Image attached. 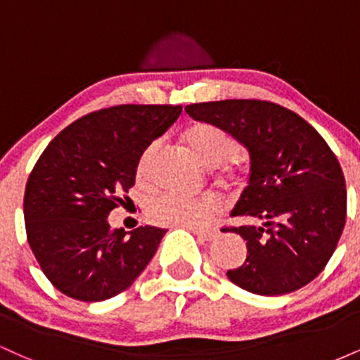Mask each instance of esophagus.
Segmentation results:
<instances>
[{
    "label": "esophagus",
    "instance_id": "34e87169",
    "mask_svg": "<svg viewBox=\"0 0 360 360\" xmlns=\"http://www.w3.org/2000/svg\"><path fill=\"white\" fill-rule=\"evenodd\" d=\"M188 230H191V232L203 242H212L218 237L217 230H198V229H188Z\"/></svg>",
    "mask_w": 360,
    "mask_h": 360
}]
</instances>
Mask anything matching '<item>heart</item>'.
I'll list each match as a JSON object with an SVG mask.
<instances>
[{"instance_id":"obj_1","label":"heart","mask_w":360,"mask_h":360,"mask_svg":"<svg viewBox=\"0 0 360 360\" xmlns=\"http://www.w3.org/2000/svg\"><path fill=\"white\" fill-rule=\"evenodd\" d=\"M183 140L196 159L206 167H221L220 179L226 186H242L247 179V171L233 157L238 154L240 146L237 139L229 131L200 122L188 127L183 134ZM157 152V143H150L140 155L137 162V181L146 183L150 176V166ZM220 212V201L212 194L200 198H186L176 193H164L155 196L147 206V217L157 225L186 226L200 229Z\"/></svg>"}]
</instances>
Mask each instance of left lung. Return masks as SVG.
Here are the masks:
<instances>
[{
	"label": "left lung",
	"instance_id": "8db88e82",
	"mask_svg": "<svg viewBox=\"0 0 360 360\" xmlns=\"http://www.w3.org/2000/svg\"><path fill=\"white\" fill-rule=\"evenodd\" d=\"M186 113L213 123L249 148L250 177L226 232L247 242V259L226 272L262 296L307 286L325 269L347 218L345 177L323 137L295 111L271 101L194 103Z\"/></svg>",
	"mask_w": 360,
	"mask_h": 360
}]
</instances>
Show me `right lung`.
I'll return each mask as SVG.
<instances>
[{
	"label": "right lung",
	"instance_id": "obj_1",
	"mask_svg": "<svg viewBox=\"0 0 360 360\" xmlns=\"http://www.w3.org/2000/svg\"><path fill=\"white\" fill-rule=\"evenodd\" d=\"M181 105H118L86 115L49 143L27 181L25 229L47 279L65 296L105 301L125 291L154 257L167 230L111 229L137 162L179 118Z\"/></svg>",
	"mask_w": 360,
	"mask_h": 360
}]
</instances>
